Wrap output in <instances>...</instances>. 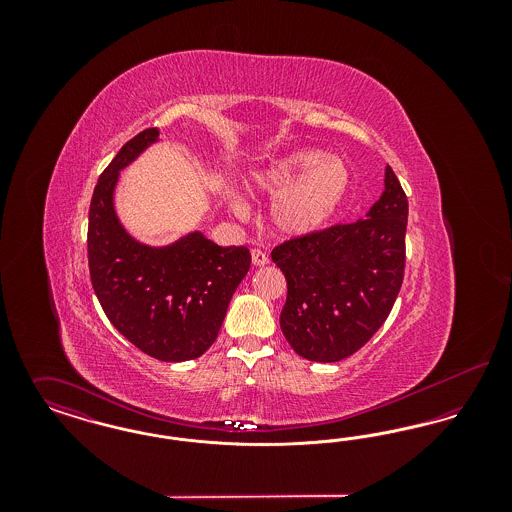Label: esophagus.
Returning a JSON list of instances; mask_svg holds the SVG:
<instances>
[{"instance_id": "esophagus-1", "label": "esophagus", "mask_w": 512, "mask_h": 512, "mask_svg": "<svg viewBox=\"0 0 512 512\" xmlns=\"http://www.w3.org/2000/svg\"><path fill=\"white\" fill-rule=\"evenodd\" d=\"M251 261H253L255 267H265V265H268V255L261 249H253L251 251Z\"/></svg>"}]
</instances>
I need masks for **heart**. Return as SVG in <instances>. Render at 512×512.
Returning <instances> with one entry per match:
<instances>
[{"instance_id": "b5f03b06", "label": "heart", "mask_w": 512, "mask_h": 512, "mask_svg": "<svg viewBox=\"0 0 512 512\" xmlns=\"http://www.w3.org/2000/svg\"><path fill=\"white\" fill-rule=\"evenodd\" d=\"M351 169L324 149H297L270 161L253 174V192L278 197L272 219L280 232L303 236L324 228L336 217L351 188ZM232 209L245 217L242 203Z\"/></svg>"}]
</instances>
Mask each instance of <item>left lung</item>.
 <instances>
[{
  "instance_id": "8db88e82",
  "label": "left lung",
  "mask_w": 512,
  "mask_h": 512,
  "mask_svg": "<svg viewBox=\"0 0 512 512\" xmlns=\"http://www.w3.org/2000/svg\"><path fill=\"white\" fill-rule=\"evenodd\" d=\"M409 201L395 172L366 219L332 224L272 249L288 282L280 328L315 363L357 353L386 322L405 272Z\"/></svg>"
}]
</instances>
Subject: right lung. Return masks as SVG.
<instances>
[{
    "label": "right lung",
    "instance_id": "1",
    "mask_svg": "<svg viewBox=\"0 0 512 512\" xmlns=\"http://www.w3.org/2000/svg\"><path fill=\"white\" fill-rule=\"evenodd\" d=\"M157 138V128L142 130L101 172L88 217V267L99 305L122 336L153 359L180 363L217 340L251 253L201 232L167 247L138 244L124 232L113 209L119 171Z\"/></svg>",
    "mask_w": 512,
    "mask_h": 512
}]
</instances>
